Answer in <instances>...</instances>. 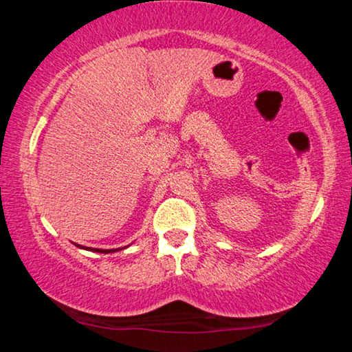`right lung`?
Segmentation results:
<instances>
[{
	"mask_svg": "<svg viewBox=\"0 0 352 352\" xmlns=\"http://www.w3.org/2000/svg\"><path fill=\"white\" fill-rule=\"evenodd\" d=\"M77 245V243H76ZM79 248H85L83 245H77ZM122 248H126V247H122ZM122 248H113V250H100V248H85V250H90V252H98V253H115V252H118V250H122Z\"/></svg>",
	"mask_w": 352,
	"mask_h": 352,
	"instance_id": "obj_1",
	"label": "right lung"
}]
</instances>
